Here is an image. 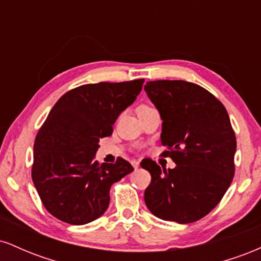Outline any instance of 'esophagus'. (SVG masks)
<instances>
[{"mask_svg":"<svg viewBox=\"0 0 261 261\" xmlns=\"http://www.w3.org/2000/svg\"><path fill=\"white\" fill-rule=\"evenodd\" d=\"M131 163H133V166H134L135 169H137L140 167V163L137 161H133V162H131Z\"/></svg>","mask_w":261,"mask_h":261,"instance_id":"34e87169","label":"esophagus"}]
</instances>
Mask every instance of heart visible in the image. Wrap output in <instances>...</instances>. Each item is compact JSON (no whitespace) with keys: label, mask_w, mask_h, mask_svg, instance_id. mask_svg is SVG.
Segmentation results:
<instances>
[{"label":"heart","mask_w":261,"mask_h":261,"mask_svg":"<svg viewBox=\"0 0 261 261\" xmlns=\"http://www.w3.org/2000/svg\"><path fill=\"white\" fill-rule=\"evenodd\" d=\"M147 108L148 107H146V106H141L140 108H139V109H137V110H142V109H147Z\"/></svg>","instance_id":"obj_1"}]
</instances>
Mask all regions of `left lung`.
<instances>
[{
  "label": "left lung",
  "instance_id": "1",
  "mask_svg": "<svg viewBox=\"0 0 261 261\" xmlns=\"http://www.w3.org/2000/svg\"><path fill=\"white\" fill-rule=\"evenodd\" d=\"M145 91L163 121V155L176 164L167 170L151 160L141 162L152 178L146 206L161 220L195 222L216 207L234 175L237 142L228 113L195 83L151 81Z\"/></svg>",
  "mask_w": 261,
  "mask_h": 261
}]
</instances>
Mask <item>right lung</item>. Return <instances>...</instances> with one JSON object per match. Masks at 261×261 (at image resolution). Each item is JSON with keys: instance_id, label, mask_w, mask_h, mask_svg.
I'll return each mask as SVG.
<instances>
[{"instance_id": "right-lung-1", "label": "right lung", "mask_w": 261, "mask_h": 261, "mask_svg": "<svg viewBox=\"0 0 261 261\" xmlns=\"http://www.w3.org/2000/svg\"><path fill=\"white\" fill-rule=\"evenodd\" d=\"M143 81L77 87L50 110L35 137L32 178L45 208L70 224H86L109 206L114 182L134 168L119 157L114 164L94 161L99 140L113 134L121 112L134 103Z\"/></svg>"}]
</instances>
